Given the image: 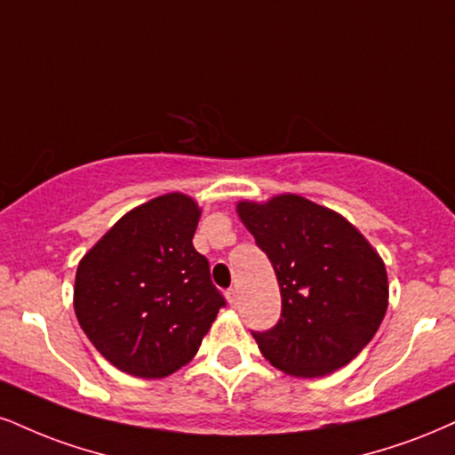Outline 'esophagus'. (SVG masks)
Masks as SVG:
<instances>
[{
    "instance_id": "esophagus-1",
    "label": "esophagus",
    "mask_w": 455,
    "mask_h": 455,
    "mask_svg": "<svg viewBox=\"0 0 455 455\" xmlns=\"http://www.w3.org/2000/svg\"><path fill=\"white\" fill-rule=\"evenodd\" d=\"M227 300H228V305H231V307H237V290H235V288L227 290Z\"/></svg>"
}]
</instances>
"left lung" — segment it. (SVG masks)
<instances>
[{
  "mask_svg": "<svg viewBox=\"0 0 455 455\" xmlns=\"http://www.w3.org/2000/svg\"><path fill=\"white\" fill-rule=\"evenodd\" d=\"M237 213L269 256L282 317L251 332L260 354L294 377H324L369 346L387 309L381 256L341 213L300 195L239 201Z\"/></svg>",
  "mask_w": 455,
  "mask_h": 455,
  "instance_id": "8db88e82",
  "label": "left lung"
}]
</instances>
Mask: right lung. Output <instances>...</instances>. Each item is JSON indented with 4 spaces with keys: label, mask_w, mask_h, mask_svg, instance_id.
Segmentation results:
<instances>
[{
    "label": "right lung",
    "mask_w": 455,
    "mask_h": 455,
    "mask_svg": "<svg viewBox=\"0 0 455 455\" xmlns=\"http://www.w3.org/2000/svg\"><path fill=\"white\" fill-rule=\"evenodd\" d=\"M201 207L167 193L124 213L76 271L82 331L123 373L161 379L195 358L224 305L195 250Z\"/></svg>",
    "instance_id": "1"
}]
</instances>
